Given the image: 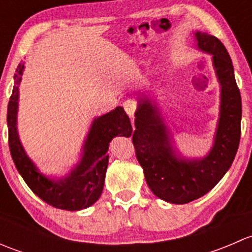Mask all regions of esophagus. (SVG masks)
<instances>
[{"label": "esophagus", "mask_w": 252, "mask_h": 252, "mask_svg": "<svg viewBox=\"0 0 252 252\" xmlns=\"http://www.w3.org/2000/svg\"><path fill=\"white\" fill-rule=\"evenodd\" d=\"M123 107L129 117H134V114H135V111H136V103L134 102V101L126 100V102L123 103Z\"/></svg>", "instance_id": "esophagus-1"}]
</instances>
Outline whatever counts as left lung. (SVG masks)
<instances>
[{"mask_svg": "<svg viewBox=\"0 0 252 252\" xmlns=\"http://www.w3.org/2000/svg\"><path fill=\"white\" fill-rule=\"evenodd\" d=\"M197 47L211 53L220 86V116L215 144L201 159L178 158L156 106L140 101L135 113L133 144L151 191L172 204H188L207 194L232 166L240 141L241 97L234 68L224 45L196 32Z\"/></svg>", "mask_w": 252, "mask_h": 252, "instance_id": "1", "label": "left lung"}]
</instances>
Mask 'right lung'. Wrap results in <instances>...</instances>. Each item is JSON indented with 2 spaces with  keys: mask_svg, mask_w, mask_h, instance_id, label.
<instances>
[{
  "mask_svg": "<svg viewBox=\"0 0 252 252\" xmlns=\"http://www.w3.org/2000/svg\"><path fill=\"white\" fill-rule=\"evenodd\" d=\"M24 63H19L14 74V88L7 110L8 144L12 158L18 172L35 195L48 205L67 211H79L97 201L103 189L108 166V145L114 136H130L131 124L123 107L94 121L84 145L80 163L68 177L51 180L39 173L29 157L25 155L17 134L18 85L23 75Z\"/></svg>",
  "mask_w": 252,
  "mask_h": 252,
  "instance_id": "right-lung-1",
  "label": "right lung"
}]
</instances>
